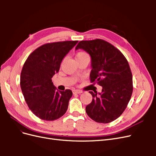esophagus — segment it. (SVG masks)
<instances>
[{
    "mask_svg": "<svg viewBox=\"0 0 156 156\" xmlns=\"http://www.w3.org/2000/svg\"><path fill=\"white\" fill-rule=\"evenodd\" d=\"M73 93L74 94H81L82 91L81 90H73Z\"/></svg>",
    "mask_w": 156,
    "mask_h": 156,
    "instance_id": "obj_1",
    "label": "esophagus"
}]
</instances>
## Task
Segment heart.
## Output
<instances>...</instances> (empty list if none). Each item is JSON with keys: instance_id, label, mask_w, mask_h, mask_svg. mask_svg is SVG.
I'll return each mask as SVG.
<instances>
[{"instance_id": "1", "label": "heart", "mask_w": 156, "mask_h": 156, "mask_svg": "<svg viewBox=\"0 0 156 156\" xmlns=\"http://www.w3.org/2000/svg\"><path fill=\"white\" fill-rule=\"evenodd\" d=\"M88 56V55H87V53H84V52L79 51L76 54V56H75V58H76V59H79V58H81L84 57V56Z\"/></svg>"}]
</instances>
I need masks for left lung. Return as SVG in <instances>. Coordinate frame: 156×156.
<instances>
[{
	"label": "left lung",
	"instance_id": "left-lung-1",
	"mask_svg": "<svg viewBox=\"0 0 156 156\" xmlns=\"http://www.w3.org/2000/svg\"><path fill=\"white\" fill-rule=\"evenodd\" d=\"M90 55L91 83L102 87L101 93L90 91L92 102L87 105L88 116L96 122L107 124L118 119L127 107L133 92V79L124 55L108 42L101 39L79 42Z\"/></svg>",
	"mask_w": 156,
	"mask_h": 156
}]
</instances>
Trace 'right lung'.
Here are the masks:
<instances>
[{
  "label": "right lung",
  "mask_w": 156,
  "mask_h": 156,
  "mask_svg": "<svg viewBox=\"0 0 156 156\" xmlns=\"http://www.w3.org/2000/svg\"><path fill=\"white\" fill-rule=\"evenodd\" d=\"M78 41L48 43L28 56L23 65L20 85L30 110L39 119L52 121L66 112L72 92L56 90L52 77L58 73L62 60Z\"/></svg>",
  "instance_id": "add662e5"
}]
</instances>
